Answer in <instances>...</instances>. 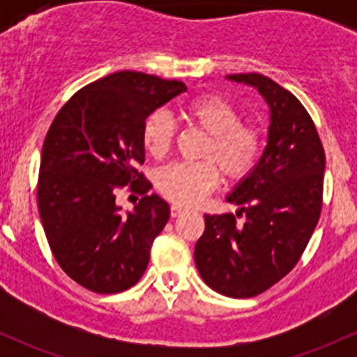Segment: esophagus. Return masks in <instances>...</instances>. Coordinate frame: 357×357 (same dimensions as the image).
I'll list each match as a JSON object with an SVG mask.
<instances>
[{
    "label": "esophagus",
    "instance_id": "34e87169",
    "mask_svg": "<svg viewBox=\"0 0 357 357\" xmlns=\"http://www.w3.org/2000/svg\"><path fill=\"white\" fill-rule=\"evenodd\" d=\"M183 212H185V208L181 207V205H171V215L172 218H178V215H181Z\"/></svg>",
    "mask_w": 357,
    "mask_h": 357
}]
</instances>
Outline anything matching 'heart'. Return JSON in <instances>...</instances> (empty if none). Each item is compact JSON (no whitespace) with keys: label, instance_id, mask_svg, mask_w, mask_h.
I'll list each match as a JSON object with an SVG mask.
<instances>
[{"label":"heart","instance_id":"heart-1","mask_svg":"<svg viewBox=\"0 0 357 357\" xmlns=\"http://www.w3.org/2000/svg\"><path fill=\"white\" fill-rule=\"evenodd\" d=\"M181 115L207 135L199 164H171L157 174V190L179 205L200 204L219 183V172L228 181L247 178L262 152V131L240 122L242 115L229 102L215 95H202L181 107ZM174 124L165 112L155 110L143 124L142 139L153 158H164L174 142Z\"/></svg>","mask_w":357,"mask_h":357}]
</instances>
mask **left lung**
I'll return each instance as SVG.
<instances>
[{"label":"left lung","instance_id":"left-lung-1","mask_svg":"<svg viewBox=\"0 0 357 357\" xmlns=\"http://www.w3.org/2000/svg\"><path fill=\"white\" fill-rule=\"evenodd\" d=\"M226 79L255 88L268 103V142L250 174L226 197L236 215L205 214L195 264L212 290L247 298L280 282L301 259L321 212L325 152L290 91L255 72Z\"/></svg>","mask_w":357,"mask_h":357}]
</instances>
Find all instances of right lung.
Returning a JSON list of instances; mask_svg holds the SVG:
<instances>
[{
	"instance_id": "obj_1",
	"label": "right lung",
	"mask_w": 357,
	"mask_h": 357,
	"mask_svg": "<svg viewBox=\"0 0 357 357\" xmlns=\"http://www.w3.org/2000/svg\"><path fill=\"white\" fill-rule=\"evenodd\" d=\"M183 91L181 81L114 72L79 89L50 126L39 167V215L56 262L84 289L128 290L149 266L171 212L136 171L145 162L142 131L152 112ZM129 182L144 197L122 213L114 193Z\"/></svg>"
}]
</instances>
